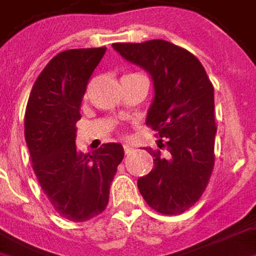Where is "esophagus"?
Here are the masks:
<instances>
[{"label": "esophagus", "instance_id": "1", "mask_svg": "<svg viewBox=\"0 0 256 256\" xmlns=\"http://www.w3.org/2000/svg\"><path fill=\"white\" fill-rule=\"evenodd\" d=\"M123 150H124V154H126V155H128V154H130V152L133 150V146H132V145H128V144H124V145H123Z\"/></svg>", "mask_w": 256, "mask_h": 256}]
</instances>
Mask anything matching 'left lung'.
I'll return each mask as SVG.
<instances>
[{
	"mask_svg": "<svg viewBox=\"0 0 256 256\" xmlns=\"http://www.w3.org/2000/svg\"><path fill=\"white\" fill-rule=\"evenodd\" d=\"M128 63L150 74L155 96L146 124L159 134L154 168L137 181L140 193L160 214L178 215L202 198L214 168V88L186 49L163 40L114 44Z\"/></svg>",
	"mask_w": 256,
	"mask_h": 256,
	"instance_id": "obj_1",
	"label": "left lung"
}]
</instances>
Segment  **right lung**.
<instances>
[{
  "label": "right lung",
  "instance_id": "right-lung-1",
  "mask_svg": "<svg viewBox=\"0 0 256 256\" xmlns=\"http://www.w3.org/2000/svg\"><path fill=\"white\" fill-rule=\"evenodd\" d=\"M106 50L70 49L56 54L36 78L26 108V142L36 180L54 210L72 222L89 220L106 210L124 156L118 142L102 144L92 155L75 145L80 102Z\"/></svg>",
  "mask_w": 256,
  "mask_h": 256
}]
</instances>
